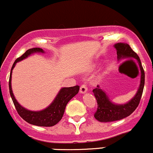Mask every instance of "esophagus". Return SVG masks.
Here are the masks:
<instances>
[{
	"mask_svg": "<svg viewBox=\"0 0 153 153\" xmlns=\"http://www.w3.org/2000/svg\"><path fill=\"white\" fill-rule=\"evenodd\" d=\"M87 92H88V86H87V85L84 84V85H82L81 87H80V93H82V94H85V93H87Z\"/></svg>",
	"mask_w": 153,
	"mask_h": 153,
	"instance_id": "esophagus-1",
	"label": "esophagus"
}]
</instances>
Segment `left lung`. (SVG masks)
<instances>
[{"mask_svg": "<svg viewBox=\"0 0 153 153\" xmlns=\"http://www.w3.org/2000/svg\"><path fill=\"white\" fill-rule=\"evenodd\" d=\"M117 50V60L120 61L122 59H135L140 68L141 78L140 84L139 85L135 96L129 101L125 103H114L111 101L109 97L104 90L97 86L93 90L94 96H96L98 103V109L95 113V118L101 123L113 122L120 120L132 114L137 108L140 102L144 86V71L141 63L140 58L136 52H134L131 47L126 43H117L114 45Z\"/></svg>", "mask_w": 153, "mask_h": 153, "instance_id": "1", "label": "left lung"}]
</instances>
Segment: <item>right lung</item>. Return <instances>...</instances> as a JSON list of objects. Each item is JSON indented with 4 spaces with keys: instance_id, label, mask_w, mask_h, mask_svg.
Segmentation results:
<instances>
[{
    "instance_id": "right-lung-1",
    "label": "right lung",
    "mask_w": 153,
    "mask_h": 153,
    "mask_svg": "<svg viewBox=\"0 0 153 153\" xmlns=\"http://www.w3.org/2000/svg\"><path fill=\"white\" fill-rule=\"evenodd\" d=\"M35 53H45V52L42 49L38 48V47L29 49L22 56L18 57L14 61L11 69L10 77H9V92H10L11 99L15 106L18 114L24 120L30 124L34 125V126L51 127V126L56 125L62 119L67 103L79 93V86L76 85V86L70 87V88H62L57 94L55 99L52 101V102L45 109L40 110V111H31V110L25 109L23 106H21L14 97L12 88H11L12 71L15 67L17 63L22 61V60Z\"/></svg>"
}]
</instances>
